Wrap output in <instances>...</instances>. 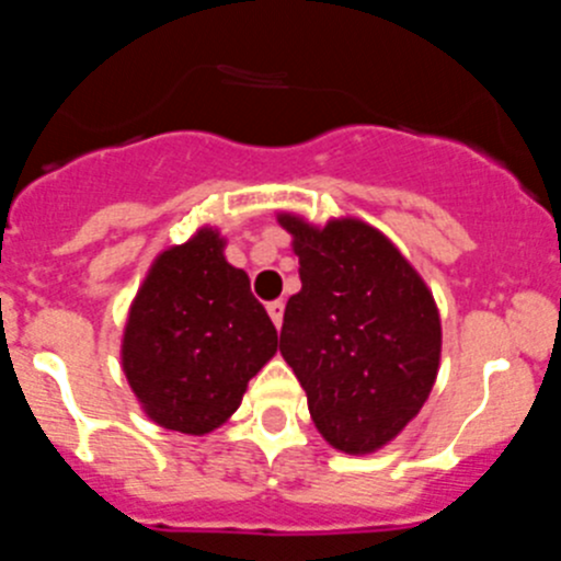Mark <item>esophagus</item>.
Segmentation results:
<instances>
[{
    "mask_svg": "<svg viewBox=\"0 0 561 561\" xmlns=\"http://www.w3.org/2000/svg\"><path fill=\"white\" fill-rule=\"evenodd\" d=\"M284 300H272L270 306H266V311H270V317H272V323H275V329H280V325H284Z\"/></svg>",
    "mask_w": 561,
    "mask_h": 561,
    "instance_id": "esophagus-1",
    "label": "esophagus"
}]
</instances>
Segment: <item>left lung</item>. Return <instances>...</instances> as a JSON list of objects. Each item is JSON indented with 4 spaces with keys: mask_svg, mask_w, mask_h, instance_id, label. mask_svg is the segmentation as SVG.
Wrapping results in <instances>:
<instances>
[{
    "mask_svg": "<svg viewBox=\"0 0 561 561\" xmlns=\"http://www.w3.org/2000/svg\"><path fill=\"white\" fill-rule=\"evenodd\" d=\"M300 261L280 354L331 447L370 455L419 415L438 376L433 291L385 232L359 219L311 225L277 213Z\"/></svg>",
    "mask_w": 561,
    "mask_h": 561,
    "instance_id": "1",
    "label": "left lung"
}]
</instances>
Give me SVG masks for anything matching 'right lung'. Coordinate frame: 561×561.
<instances>
[{"label":"right lung","mask_w":561,"mask_h":561,"mask_svg":"<svg viewBox=\"0 0 561 561\" xmlns=\"http://www.w3.org/2000/svg\"><path fill=\"white\" fill-rule=\"evenodd\" d=\"M225 247L216 227H199L162 250L123 329V374L142 413L185 435L221 427L277 351L270 314Z\"/></svg>","instance_id":"1"}]
</instances>
